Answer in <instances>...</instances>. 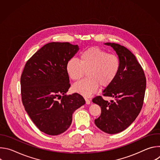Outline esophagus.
<instances>
[{
    "label": "esophagus",
    "instance_id": "34e87169",
    "mask_svg": "<svg viewBox=\"0 0 160 160\" xmlns=\"http://www.w3.org/2000/svg\"><path fill=\"white\" fill-rule=\"evenodd\" d=\"M85 101H86V104H90V99H88L87 98H85Z\"/></svg>",
    "mask_w": 160,
    "mask_h": 160
}]
</instances>
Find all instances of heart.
Masks as SVG:
<instances>
[{
  "instance_id": "1",
  "label": "heart",
  "mask_w": 160,
  "mask_h": 160,
  "mask_svg": "<svg viewBox=\"0 0 160 160\" xmlns=\"http://www.w3.org/2000/svg\"><path fill=\"white\" fill-rule=\"evenodd\" d=\"M121 67L118 56L98 48H90L82 51L79 60L72 58L66 62L68 75L73 81H78L87 72V78L75 83V92L88 96L96 92L100 85H110L118 76Z\"/></svg>"
}]
</instances>
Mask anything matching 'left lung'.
Returning <instances> with one entry per match:
<instances>
[{
    "label": "left lung",
    "mask_w": 160,
    "mask_h": 160,
    "mask_svg": "<svg viewBox=\"0 0 160 160\" xmlns=\"http://www.w3.org/2000/svg\"><path fill=\"white\" fill-rule=\"evenodd\" d=\"M105 44L116 51L121 67L115 80L102 90L103 96L115 100L108 102L101 96L92 99L101 108V115L94 123L102 131L115 134L125 130L139 115L144 102L146 78L142 66L128 49L118 43Z\"/></svg>",
    "instance_id": "obj_1"
}]
</instances>
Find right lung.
Listing matches in <instances>:
<instances>
[{
    "mask_svg": "<svg viewBox=\"0 0 160 160\" xmlns=\"http://www.w3.org/2000/svg\"><path fill=\"white\" fill-rule=\"evenodd\" d=\"M78 50L77 45L69 42L47 43L27 61L22 72V104L36 127L46 134L65 132L73 112L85 104L78 93L65 94L71 86L66 62Z\"/></svg>",
    "mask_w": 160,
    "mask_h": 160,
    "instance_id": "right-lung-1",
    "label": "right lung"
}]
</instances>
